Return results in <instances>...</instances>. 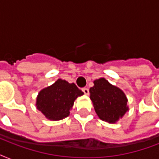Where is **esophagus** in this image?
I'll use <instances>...</instances> for the list:
<instances>
[{
	"mask_svg": "<svg viewBox=\"0 0 159 159\" xmlns=\"http://www.w3.org/2000/svg\"><path fill=\"white\" fill-rule=\"evenodd\" d=\"M82 92H84L85 95L89 94V89H88L87 87H83V88H82Z\"/></svg>",
	"mask_w": 159,
	"mask_h": 159,
	"instance_id": "esophagus-1",
	"label": "esophagus"
}]
</instances>
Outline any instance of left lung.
Listing matches in <instances>:
<instances>
[{
    "instance_id": "obj_1",
    "label": "left lung",
    "mask_w": 159,
    "mask_h": 159,
    "mask_svg": "<svg viewBox=\"0 0 159 159\" xmlns=\"http://www.w3.org/2000/svg\"><path fill=\"white\" fill-rule=\"evenodd\" d=\"M90 94L95 111L102 120L115 123L129 110L125 93L105 78L94 81Z\"/></svg>"
}]
</instances>
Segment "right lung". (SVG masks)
<instances>
[{
    "label": "right lung",
    "instance_id": "1",
    "mask_svg": "<svg viewBox=\"0 0 159 159\" xmlns=\"http://www.w3.org/2000/svg\"><path fill=\"white\" fill-rule=\"evenodd\" d=\"M82 95L83 92L74 83L58 79L39 93L36 106L48 119L59 120L69 116L74 101Z\"/></svg>",
    "mask_w": 159,
    "mask_h": 159
}]
</instances>
